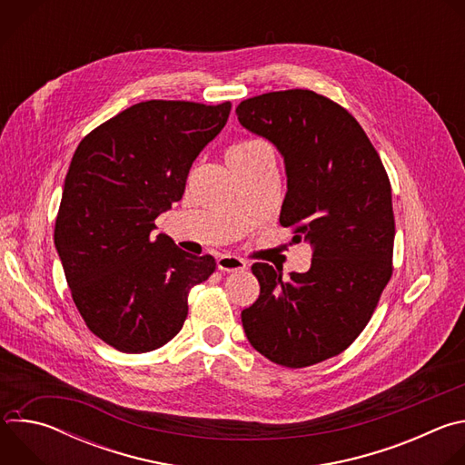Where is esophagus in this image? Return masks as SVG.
Listing matches in <instances>:
<instances>
[{"instance_id":"34e87169","label":"esophagus","mask_w":465,"mask_h":465,"mask_svg":"<svg viewBox=\"0 0 465 465\" xmlns=\"http://www.w3.org/2000/svg\"><path fill=\"white\" fill-rule=\"evenodd\" d=\"M217 267L223 272H239L246 269V261L237 257V255H230V253H223L217 257Z\"/></svg>"}]
</instances>
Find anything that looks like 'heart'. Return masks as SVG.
<instances>
[{
    "label": "heart",
    "mask_w": 465,
    "mask_h": 465,
    "mask_svg": "<svg viewBox=\"0 0 465 465\" xmlns=\"http://www.w3.org/2000/svg\"><path fill=\"white\" fill-rule=\"evenodd\" d=\"M269 153V147L264 142L255 140V138H242L233 142L228 151H226V162L232 169L248 165L250 162L257 160L261 154Z\"/></svg>",
    "instance_id": "1"
}]
</instances>
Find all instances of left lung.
Masks as SVG:
<instances>
[{
    "mask_svg": "<svg viewBox=\"0 0 465 465\" xmlns=\"http://www.w3.org/2000/svg\"><path fill=\"white\" fill-rule=\"evenodd\" d=\"M239 123L282 153L280 223L312 246L311 269L253 262L259 298L241 312L248 342L269 361L305 368L342 353L370 322L391 278L395 223L384 165L357 119L311 90L242 101Z\"/></svg>",
    "mask_w": 465,
    "mask_h": 465,
    "instance_id": "obj_1",
    "label": "left lung"
}]
</instances>
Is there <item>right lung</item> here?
Here are the masks:
<instances>
[{
    "label": "right lung",
    "instance_id": "add662e5",
    "mask_svg": "<svg viewBox=\"0 0 465 465\" xmlns=\"http://www.w3.org/2000/svg\"><path fill=\"white\" fill-rule=\"evenodd\" d=\"M230 110V101L138 103L94 128L72 158L54 246L88 329L123 353L167 344L185 322L189 291L217 267L151 232Z\"/></svg>",
    "mask_w": 465,
    "mask_h": 465
}]
</instances>
